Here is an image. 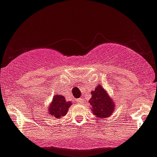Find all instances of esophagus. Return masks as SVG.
Instances as JSON below:
<instances>
[{
    "instance_id": "obj_1",
    "label": "esophagus",
    "mask_w": 157,
    "mask_h": 157,
    "mask_svg": "<svg viewBox=\"0 0 157 157\" xmlns=\"http://www.w3.org/2000/svg\"><path fill=\"white\" fill-rule=\"evenodd\" d=\"M77 102L78 103H84V99H83L82 98H79V99H77Z\"/></svg>"
}]
</instances>
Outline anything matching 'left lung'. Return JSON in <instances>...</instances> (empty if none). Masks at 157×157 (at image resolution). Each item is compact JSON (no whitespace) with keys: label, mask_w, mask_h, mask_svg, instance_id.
Masks as SVG:
<instances>
[{"label":"left lung","mask_w":157,"mask_h":157,"mask_svg":"<svg viewBox=\"0 0 157 157\" xmlns=\"http://www.w3.org/2000/svg\"><path fill=\"white\" fill-rule=\"evenodd\" d=\"M92 93V98L90 99L89 103L91 105L92 113L98 118H108L114 111V102L104 88L98 84Z\"/></svg>","instance_id":"8db88e82"}]
</instances>
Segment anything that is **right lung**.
I'll return each mask as SVG.
<instances>
[{"label": "right lung", "instance_id": "obj_1", "mask_svg": "<svg viewBox=\"0 0 157 157\" xmlns=\"http://www.w3.org/2000/svg\"><path fill=\"white\" fill-rule=\"evenodd\" d=\"M71 105L72 103L70 101H66L63 95L55 94L51 104L49 106V112L54 118H61L66 114Z\"/></svg>", "mask_w": 157, "mask_h": 157}]
</instances>
